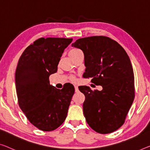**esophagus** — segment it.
I'll return each mask as SVG.
<instances>
[{
  "instance_id": "34e87169",
  "label": "esophagus",
  "mask_w": 150,
  "mask_h": 150,
  "mask_svg": "<svg viewBox=\"0 0 150 150\" xmlns=\"http://www.w3.org/2000/svg\"><path fill=\"white\" fill-rule=\"evenodd\" d=\"M74 88H75V91L76 92H78V86H76V85H75L74 86Z\"/></svg>"
}]
</instances>
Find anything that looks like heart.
Here are the masks:
<instances>
[{
  "mask_svg": "<svg viewBox=\"0 0 150 150\" xmlns=\"http://www.w3.org/2000/svg\"><path fill=\"white\" fill-rule=\"evenodd\" d=\"M78 50H77V49H72V50H70V52H76V51H78ZM71 80H72V81H75V80H76L74 77H72V78H71Z\"/></svg>",
  "mask_w": 150,
  "mask_h": 150,
  "instance_id": "heart-1",
  "label": "heart"
}]
</instances>
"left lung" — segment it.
I'll list each match as a JSON object with an SVG mask.
<instances>
[{"mask_svg": "<svg viewBox=\"0 0 150 150\" xmlns=\"http://www.w3.org/2000/svg\"><path fill=\"white\" fill-rule=\"evenodd\" d=\"M84 55V78L102 91L82 86L83 112L87 123L99 133L116 131L125 122L135 97L134 76L129 57L117 41L105 36L78 39L72 44Z\"/></svg>", "mask_w": 150, "mask_h": 150, "instance_id": "left-lung-1", "label": "left lung"}]
</instances>
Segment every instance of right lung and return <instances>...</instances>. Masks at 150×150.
Returning a JSON list of instances; mask_svg holds the SVG:
<instances>
[{
	"label": "right lung",
	"mask_w": 150,
	"mask_h": 150,
	"mask_svg": "<svg viewBox=\"0 0 150 150\" xmlns=\"http://www.w3.org/2000/svg\"><path fill=\"white\" fill-rule=\"evenodd\" d=\"M67 38H40L29 45L18 62L15 86L19 105L30 123L44 131L55 130L65 121L74 87L57 89L50 76L57 72Z\"/></svg>",
	"instance_id": "obj_1"
}]
</instances>
